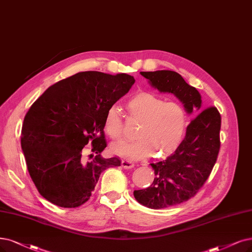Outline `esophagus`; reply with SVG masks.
<instances>
[{
    "instance_id": "esophagus-1",
    "label": "esophagus",
    "mask_w": 252,
    "mask_h": 252,
    "mask_svg": "<svg viewBox=\"0 0 252 252\" xmlns=\"http://www.w3.org/2000/svg\"><path fill=\"white\" fill-rule=\"evenodd\" d=\"M121 166H123L124 168H126V169H131L135 166V164L129 160H123V161H121Z\"/></svg>"
}]
</instances>
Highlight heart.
Segmentation results:
<instances>
[{
  "mask_svg": "<svg viewBox=\"0 0 252 252\" xmlns=\"http://www.w3.org/2000/svg\"><path fill=\"white\" fill-rule=\"evenodd\" d=\"M129 120L138 123V139L112 146L113 153L140 159L154 156L162 159L171 155L182 142L187 126L185 109L175 101H165L153 93L139 92L126 102ZM105 132L112 140H121L126 128L121 112L111 106L105 116Z\"/></svg>",
  "mask_w": 252,
  "mask_h": 252,
  "instance_id": "heart-1",
  "label": "heart"
}]
</instances>
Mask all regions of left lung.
I'll use <instances>...</instances> for the list:
<instances>
[{
    "label": "left lung",
    "mask_w": 252,
    "mask_h": 252,
    "mask_svg": "<svg viewBox=\"0 0 252 252\" xmlns=\"http://www.w3.org/2000/svg\"><path fill=\"white\" fill-rule=\"evenodd\" d=\"M152 86L172 93L194 116L176 151L166 160L152 163L155 180L150 187L134 191L138 202L150 209L176 206L194 197L203 187L215 165L220 150L221 116L216 107L201 108L196 88L172 70L141 71Z\"/></svg>",
    "instance_id": "obj_1"
}]
</instances>
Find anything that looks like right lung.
<instances>
[{"label": "right lung", "instance_id": "1", "mask_svg": "<svg viewBox=\"0 0 252 252\" xmlns=\"http://www.w3.org/2000/svg\"><path fill=\"white\" fill-rule=\"evenodd\" d=\"M134 83L126 73L82 71L54 84L33 102L21 143L42 197L61 208H78L89 200L102 171L120 166L117 157H100L107 146L105 116ZM88 143L97 156L86 162L82 151Z\"/></svg>", "mask_w": 252, "mask_h": 252}]
</instances>
